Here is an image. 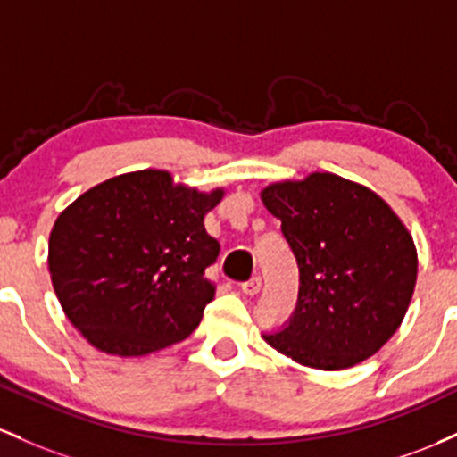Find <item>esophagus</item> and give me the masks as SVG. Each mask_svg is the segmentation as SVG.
<instances>
[{"instance_id":"34e87169","label":"esophagus","mask_w":457,"mask_h":457,"mask_svg":"<svg viewBox=\"0 0 457 457\" xmlns=\"http://www.w3.org/2000/svg\"><path fill=\"white\" fill-rule=\"evenodd\" d=\"M242 291L245 295H256L261 291V278L259 276H254V278L245 280V283H242Z\"/></svg>"}]
</instances>
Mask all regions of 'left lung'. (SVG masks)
Wrapping results in <instances>:
<instances>
[{
	"label": "left lung",
	"instance_id": "1",
	"mask_svg": "<svg viewBox=\"0 0 457 457\" xmlns=\"http://www.w3.org/2000/svg\"><path fill=\"white\" fill-rule=\"evenodd\" d=\"M300 270L289 326L263 335L304 367L337 371L373 356L402 326L417 285L406 224L373 189L332 172L261 189Z\"/></svg>",
	"mask_w": 457,
	"mask_h": 457
}]
</instances>
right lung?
I'll list each match as a JSON object with an SVG mask.
<instances>
[{
	"label": "right lung",
	"instance_id": "right-lung-1",
	"mask_svg": "<svg viewBox=\"0 0 457 457\" xmlns=\"http://www.w3.org/2000/svg\"><path fill=\"white\" fill-rule=\"evenodd\" d=\"M222 196V187L201 192L148 168L107 179L58 215L51 283L92 347L146 356L196 330L215 295L204 270L220 254L204 215Z\"/></svg>",
	"mask_w": 457,
	"mask_h": 457
}]
</instances>
